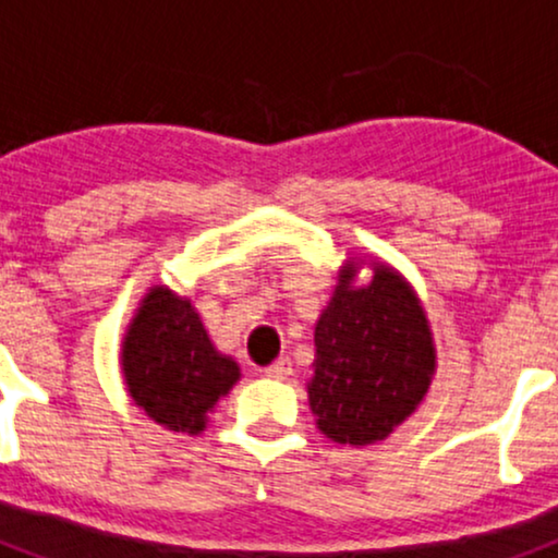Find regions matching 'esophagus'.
<instances>
[{
  "label": "esophagus",
  "instance_id": "1",
  "mask_svg": "<svg viewBox=\"0 0 558 558\" xmlns=\"http://www.w3.org/2000/svg\"><path fill=\"white\" fill-rule=\"evenodd\" d=\"M290 374H293V363H290L288 357L274 360V363L265 368V377H270V379H288Z\"/></svg>",
  "mask_w": 558,
  "mask_h": 558
}]
</instances>
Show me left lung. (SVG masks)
<instances>
[{
    "label": "left lung",
    "instance_id": "left-lung-1",
    "mask_svg": "<svg viewBox=\"0 0 558 558\" xmlns=\"http://www.w3.org/2000/svg\"><path fill=\"white\" fill-rule=\"evenodd\" d=\"M352 276L349 265L315 324L310 408L338 445H372L416 411L436 354L425 310L397 270L379 265L363 288Z\"/></svg>",
    "mask_w": 558,
    "mask_h": 558
}]
</instances>
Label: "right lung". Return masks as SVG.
I'll return each instance as SVG.
<instances>
[{"label":"right lung","instance_id":"add662e5","mask_svg":"<svg viewBox=\"0 0 558 558\" xmlns=\"http://www.w3.org/2000/svg\"><path fill=\"white\" fill-rule=\"evenodd\" d=\"M122 372L133 402L170 430L201 433L206 413L234 386L240 368L215 352L186 299L153 288L128 329Z\"/></svg>","mask_w":558,"mask_h":558}]
</instances>
